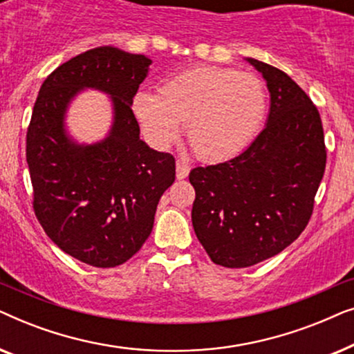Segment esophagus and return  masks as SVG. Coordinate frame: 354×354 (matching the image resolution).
Segmentation results:
<instances>
[{
	"label": "esophagus",
	"mask_w": 354,
	"mask_h": 354,
	"mask_svg": "<svg viewBox=\"0 0 354 354\" xmlns=\"http://www.w3.org/2000/svg\"><path fill=\"white\" fill-rule=\"evenodd\" d=\"M176 167H177L176 176H177L178 180H183V178H187L188 172H190V166H188V164L183 162V161H177Z\"/></svg>",
	"instance_id": "34e87169"
}]
</instances>
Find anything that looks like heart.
I'll use <instances>...</instances> for the list:
<instances>
[{
  "mask_svg": "<svg viewBox=\"0 0 354 354\" xmlns=\"http://www.w3.org/2000/svg\"><path fill=\"white\" fill-rule=\"evenodd\" d=\"M132 109L149 143L167 148L185 120L188 143L198 158L219 161L243 151L259 133L268 93L259 77L216 66L193 67L159 86L138 91Z\"/></svg>",
  "mask_w": 354,
  "mask_h": 354,
  "instance_id": "b5f03b06",
  "label": "heart"
}]
</instances>
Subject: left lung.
Instances as JSON below:
<instances>
[{
  "mask_svg": "<svg viewBox=\"0 0 354 354\" xmlns=\"http://www.w3.org/2000/svg\"><path fill=\"white\" fill-rule=\"evenodd\" d=\"M270 93L268 124L243 153L214 166L195 167L192 222L212 263L250 268L298 239L311 219L326 171L319 111L277 67L246 59Z\"/></svg>",
  "mask_w": 354,
  "mask_h": 354,
  "instance_id": "obj_1",
  "label": "left lung"
}]
</instances>
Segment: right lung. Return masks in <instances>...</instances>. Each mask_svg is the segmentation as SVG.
<instances>
[{
    "instance_id": "obj_1",
    "label": "right lung",
    "mask_w": 354,
    "mask_h": 354,
    "mask_svg": "<svg viewBox=\"0 0 354 354\" xmlns=\"http://www.w3.org/2000/svg\"><path fill=\"white\" fill-rule=\"evenodd\" d=\"M149 64L114 46L72 57L43 82L27 129L37 219L64 253L95 268H115L142 248L159 198L176 180V159L140 140L132 111ZM84 88L113 101V127L95 145H77L64 127L66 106Z\"/></svg>"
}]
</instances>
